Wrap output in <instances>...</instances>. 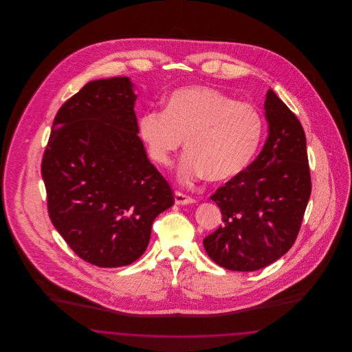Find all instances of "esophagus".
Returning <instances> with one entry per match:
<instances>
[{"mask_svg":"<svg viewBox=\"0 0 352 352\" xmlns=\"http://www.w3.org/2000/svg\"><path fill=\"white\" fill-rule=\"evenodd\" d=\"M174 201H175L177 204H190V203H194V199L191 197L186 195L184 192H179V191H175Z\"/></svg>","mask_w":352,"mask_h":352,"instance_id":"obj_1","label":"esophagus"}]
</instances>
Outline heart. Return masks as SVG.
Here are the masks:
<instances>
[{
    "mask_svg": "<svg viewBox=\"0 0 352 352\" xmlns=\"http://www.w3.org/2000/svg\"><path fill=\"white\" fill-rule=\"evenodd\" d=\"M264 132V120L250 102L236 101L217 88L188 85L171 92L162 111L138 120V135L148 155L168 168L184 146L188 151L178 178L191 184L201 177L226 182L251 165Z\"/></svg>",
    "mask_w": 352,
    "mask_h": 352,
    "instance_id": "obj_1",
    "label": "heart"
}]
</instances>
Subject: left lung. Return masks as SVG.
Here are the masks:
<instances>
[{
	"instance_id": "left-lung-1",
	"label": "left lung",
	"mask_w": 352,
	"mask_h": 352,
	"mask_svg": "<svg viewBox=\"0 0 352 352\" xmlns=\"http://www.w3.org/2000/svg\"><path fill=\"white\" fill-rule=\"evenodd\" d=\"M269 134L244 173L219 187L211 199L223 224L203 240L223 268L253 272L284 256L294 244L311 194L306 135L297 116L272 89L265 99Z\"/></svg>"
}]
</instances>
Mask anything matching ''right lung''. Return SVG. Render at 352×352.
<instances>
[{
	"label": "right lung",
	"instance_id": "right-lung-1",
	"mask_svg": "<svg viewBox=\"0 0 352 352\" xmlns=\"http://www.w3.org/2000/svg\"><path fill=\"white\" fill-rule=\"evenodd\" d=\"M135 99L126 76L85 84L58 111L42 160L54 227L100 268L140 258L154 219L174 204L137 135Z\"/></svg>",
	"mask_w": 352,
	"mask_h": 352
}]
</instances>
